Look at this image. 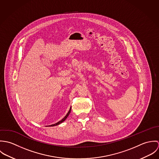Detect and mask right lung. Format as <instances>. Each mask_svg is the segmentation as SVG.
<instances>
[{
    "label": "right lung",
    "mask_w": 159,
    "mask_h": 159,
    "mask_svg": "<svg viewBox=\"0 0 159 159\" xmlns=\"http://www.w3.org/2000/svg\"><path fill=\"white\" fill-rule=\"evenodd\" d=\"M70 111H71V107H70V110H69V111H68V113L67 114H66V116L62 119V120H61L60 121H59L58 122H57V123H56V124H52V125H49V127H52V126H56V125H59V124H61L62 122H63L66 119H67V117H68V115H69V114L70 113Z\"/></svg>",
    "instance_id": "1"
}]
</instances>
